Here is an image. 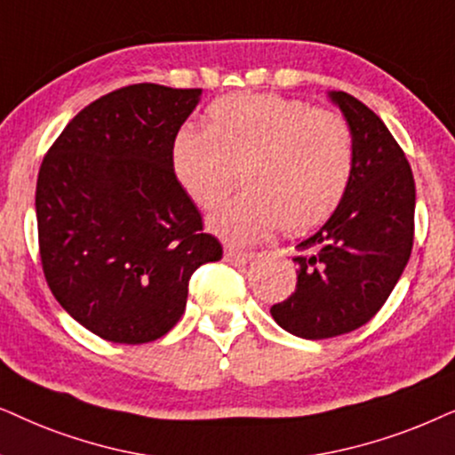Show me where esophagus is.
<instances>
[{
  "label": "esophagus",
  "instance_id": "obj_1",
  "mask_svg": "<svg viewBox=\"0 0 455 455\" xmlns=\"http://www.w3.org/2000/svg\"><path fill=\"white\" fill-rule=\"evenodd\" d=\"M251 258H253L251 251H239V250H227V251H224V259H227L228 264H235V266L247 264Z\"/></svg>",
  "mask_w": 455,
  "mask_h": 455
}]
</instances>
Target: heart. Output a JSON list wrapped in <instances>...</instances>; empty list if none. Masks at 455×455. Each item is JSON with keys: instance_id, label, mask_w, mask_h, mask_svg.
Here are the masks:
<instances>
[{"instance_id": "obj_1", "label": "heart", "mask_w": 455, "mask_h": 455, "mask_svg": "<svg viewBox=\"0 0 455 455\" xmlns=\"http://www.w3.org/2000/svg\"><path fill=\"white\" fill-rule=\"evenodd\" d=\"M171 164L202 210L216 208L241 171L245 191L212 214L210 228L228 243L245 245L278 227L301 235L323 224L349 189L355 139L339 112L247 91L212 101L205 129L180 126Z\"/></svg>"}]
</instances>
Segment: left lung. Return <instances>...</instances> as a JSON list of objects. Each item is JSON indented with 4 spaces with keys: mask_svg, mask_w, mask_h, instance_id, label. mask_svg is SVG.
<instances>
[{
    "mask_svg": "<svg viewBox=\"0 0 455 455\" xmlns=\"http://www.w3.org/2000/svg\"><path fill=\"white\" fill-rule=\"evenodd\" d=\"M355 139V168L343 202L299 241L298 284L272 318L291 335L331 339L366 324L391 295L414 243L416 187L405 154L371 108L331 91Z\"/></svg>",
    "mask_w": 455,
    "mask_h": 455,
    "instance_id": "left-lung-1",
    "label": "left lung"
}]
</instances>
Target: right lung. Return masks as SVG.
I'll use <instances>...</instances> for the list:
<instances>
[{
  "label": "right lung",
  "instance_id": "1",
  "mask_svg": "<svg viewBox=\"0 0 455 455\" xmlns=\"http://www.w3.org/2000/svg\"><path fill=\"white\" fill-rule=\"evenodd\" d=\"M202 89L139 83L83 108L41 164L39 253L60 306L93 335L139 345L183 316L189 278L222 258L171 164Z\"/></svg>",
  "mask_w": 455,
  "mask_h": 455
}]
</instances>
